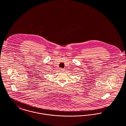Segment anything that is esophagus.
Wrapping results in <instances>:
<instances>
[{"mask_svg":"<svg viewBox=\"0 0 126 126\" xmlns=\"http://www.w3.org/2000/svg\"><path fill=\"white\" fill-rule=\"evenodd\" d=\"M60 70H61L62 72H64V71H65V69H62V68H61Z\"/></svg>","mask_w":126,"mask_h":126,"instance_id":"esophagus-1","label":"esophagus"}]
</instances>
